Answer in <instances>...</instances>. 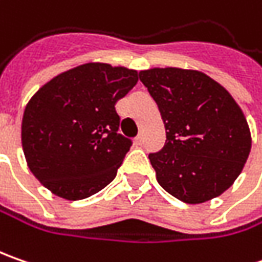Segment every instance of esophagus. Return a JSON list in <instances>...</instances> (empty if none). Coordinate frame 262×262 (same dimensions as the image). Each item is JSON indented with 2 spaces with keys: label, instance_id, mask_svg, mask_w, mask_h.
<instances>
[{
  "label": "esophagus",
  "instance_id": "34e87169",
  "mask_svg": "<svg viewBox=\"0 0 262 262\" xmlns=\"http://www.w3.org/2000/svg\"><path fill=\"white\" fill-rule=\"evenodd\" d=\"M143 141H144V138H143V136H141V134L136 137V144H137V146H141V144H143Z\"/></svg>",
  "mask_w": 262,
  "mask_h": 262
}]
</instances>
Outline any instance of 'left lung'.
<instances>
[{
  "mask_svg": "<svg viewBox=\"0 0 262 262\" xmlns=\"http://www.w3.org/2000/svg\"><path fill=\"white\" fill-rule=\"evenodd\" d=\"M138 76L166 129L163 148L148 155L157 182L188 204L223 194L241 175L251 151L247 118L235 99L195 70L151 68Z\"/></svg>",
  "mask_w": 262,
  "mask_h": 262,
  "instance_id": "8db88e82",
  "label": "left lung"
}]
</instances>
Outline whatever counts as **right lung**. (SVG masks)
<instances>
[{"instance_id":"obj_1","label":"right lung","mask_w":262,"mask_h":262,"mask_svg":"<svg viewBox=\"0 0 262 262\" xmlns=\"http://www.w3.org/2000/svg\"><path fill=\"white\" fill-rule=\"evenodd\" d=\"M137 81L136 70L89 62L36 92L25 109L21 144L27 166L42 185L76 201L115 179L133 144L118 133L115 105Z\"/></svg>"}]
</instances>
